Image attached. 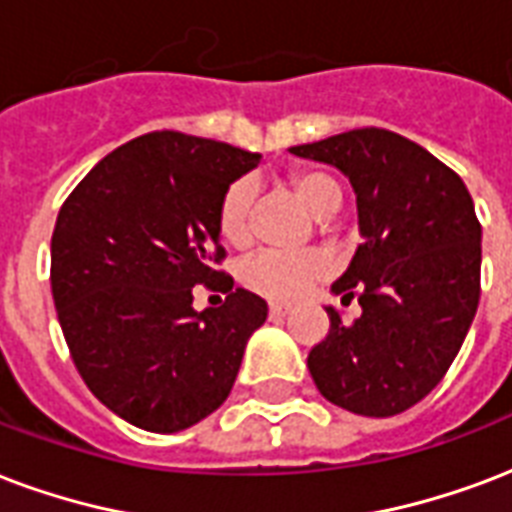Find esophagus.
<instances>
[{"label": "esophagus", "instance_id": "1", "mask_svg": "<svg viewBox=\"0 0 512 512\" xmlns=\"http://www.w3.org/2000/svg\"><path fill=\"white\" fill-rule=\"evenodd\" d=\"M268 311H271V317H287V314H290V306H287V303H271Z\"/></svg>", "mask_w": 512, "mask_h": 512}]
</instances>
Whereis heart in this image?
Segmentation results:
<instances>
[{"label":"heart","instance_id":"heart-1","mask_svg":"<svg viewBox=\"0 0 512 512\" xmlns=\"http://www.w3.org/2000/svg\"><path fill=\"white\" fill-rule=\"evenodd\" d=\"M284 187L290 190L308 212L327 220L343 204L341 182L325 169L317 166H298L284 174ZM217 228L220 236L233 247H244L252 239L255 228V185L252 179L241 177L225 187L217 209ZM330 273V257L319 249L306 252H273L263 249L241 263V282L249 290L260 292L273 300H295L319 279Z\"/></svg>","mask_w":512,"mask_h":512}]
</instances>
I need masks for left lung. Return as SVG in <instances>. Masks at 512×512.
Listing matches in <instances>:
<instances>
[{
  "instance_id": "left-lung-1",
  "label": "left lung",
  "mask_w": 512,
  "mask_h": 512,
  "mask_svg": "<svg viewBox=\"0 0 512 512\" xmlns=\"http://www.w3.org/2000/svg\"><path fill=\"white\" fill-rule=\"evenodd\" d=\"M333 163L354 185L362 241L335 295L360 300L343 325L308 351L322 395L360 416L386 419L443 381L481 300V222L462 177L386 128H351L292 147Z\"/></svg>"
}]
</instances>
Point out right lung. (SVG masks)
Instances as JSON below:
<instances>
[{
  "instance_id": "obj_1",
  "label": "right lung",
  "mask_w": 512,
  "mask_h": 512,
  "mask_svg": "<svg viewBox=\"0 0 512 512\" xmlns=\"http://www.w3.org/2000/svg\"><path fill=\"white\" fill-rule=\"evenodd\" d=\"M260 155L152 131L101 158L58 212L50 287L74 368L120 419L179 432L228 400L268 303L236 287L217 228L230 182ZM226 303L192 308V287Z\"/></svg>"
}]
</instances>
